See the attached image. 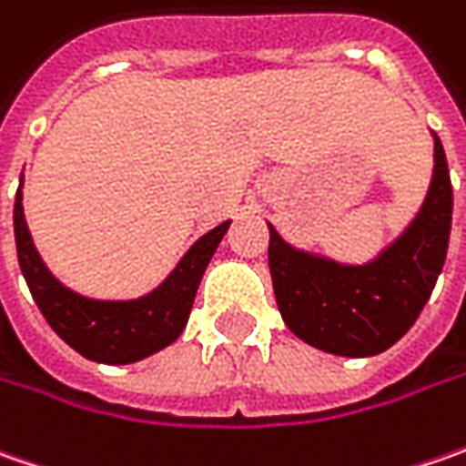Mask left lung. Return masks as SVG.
<instances>
[{"label": "left lung", "instance_id": "1", "mask_svg": "<svg viewBox=\"0 0 466 466\" xmlns=\"http://www.w3.org/2000/svg\"><path fill=\"white\" fill-rule=\"evenodd\" d=\"M451 176L433 135V176L418 215L366 264L296 248L269 225V275L282 321L298 339L342 358L400 342L436 288L451 233Z\"/></svg>", "mask_w": 466, "mask_h": 466}]
</instances>
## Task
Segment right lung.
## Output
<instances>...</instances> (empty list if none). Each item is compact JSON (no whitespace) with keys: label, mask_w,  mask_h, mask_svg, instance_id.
Instances as JSON below:
<instances>
[{"label":"right lung","mask_w":466,"mask_h":466,"mask_svg":"<svg viewBox=\"0 0 466 466\" xmlns=\"http://www.w3.org/2000/svg\"><path fill=\"white\" fill-rule=\"evenodd\" d=\"M228 228L230 220L212 228L202 238L191 243V248L170 269L168 278L147 296L132 300H100L69 290L48 272L27 230L23 212V176L15 197L17 261L30 288V296L38 303L51 329L69 348L77 350L87 360L108 366L137 363L168 348L170 342L181 337L207 264L223 241Z\"/></svg>","instance_id":"obj_1"}]
</instances>
